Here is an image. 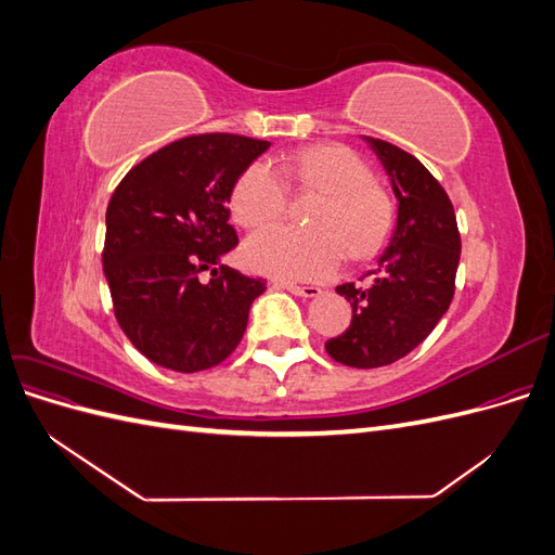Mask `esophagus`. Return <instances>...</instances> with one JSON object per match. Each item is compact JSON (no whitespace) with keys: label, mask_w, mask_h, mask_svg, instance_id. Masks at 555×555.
Segmentation results:
<instances>
[{"label":"esophagus","mask_w":555,"mask_h":555,"mask_svg":"<svg viewBox=\"0 0 555 555\" xmlns=\"http://www.w3.org/2000/svg\"><path fill=\"white\" fill-rule=\"evenodd\" d=\"M278 287L292 292L294 296H304V298H314L322 294V289L319 287H300V284H294V282H278Z\"/></svg>","instance_id":"1"}]
</instances>
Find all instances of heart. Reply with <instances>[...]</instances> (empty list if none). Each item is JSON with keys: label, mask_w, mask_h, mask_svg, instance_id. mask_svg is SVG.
<instances>
[{"label": "heart", "mask_w": 555, "mask_h": 555, "mask_svg": "<svg viewBox=\"0 0 555 555\" xmlns=\"http://www.w3.org/2000/svg\"><path fill=\"white\" fill-rule=\"evenodd\" d=\"M289 173L298 190L326 194L312 224H275L245 241L243 261L255 273L287 282L326 280L349 251L354 259L377 255L393 231V201L357 153L343 145H312L292 155ZM289 184L275 164L251 162L231 192V210L243 227H263L284 215Z\"/></svg>", "instance_id": "1"}]
</instances>
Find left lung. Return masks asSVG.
Returning <instances> with one entry per match:
<instances>
[{
    "instance_id": "1",
    "label": "left lung",
    "mask_w": 555,
    "mask_h": 555,
    "mask_svg": "<svg viewBox=\"0 0 555 555\" xmlns=\"http://www.w3.org/2000/svg\"><path fill=\"white\" fill-rule=\"evenodd\" d=\"M363 141L391 180L398 217L389 245L367 273L371 287H338L351 304V324L326 343V351L351 367H379L408 357L449 310L461 233L447 192L422 162L393 143Z\"/></svg>"
}]
</instances>
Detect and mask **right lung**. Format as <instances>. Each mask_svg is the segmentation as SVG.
<instances>
[{
	"mask_svg": "<svg viewBox=\"0 0 555 555\" xmlns=\"http://www.w3.org/2000/svg\"><path fill=\"white\" fill-rule=\"evenodd\" d=\"M268 145L238 133L184 137L115 188L104 275L117 324L153 363L198 373L238 347L266 280L217 263L238 245L229 224L233 184ZM204 270L214 275L208 283L197 278Z\"/></svg>",
	"mask_w": 555,
	"mask_h": 555,
	"instance_id": "obj_1",
	"label": "right lung"
}]
</instances>
